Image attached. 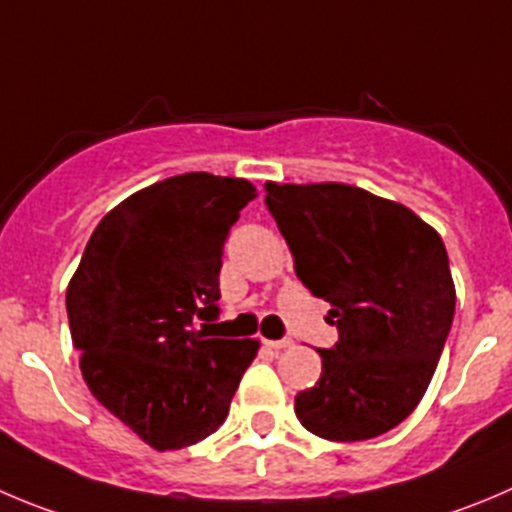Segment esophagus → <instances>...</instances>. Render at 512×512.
I'll use <instances>...</instances> for the list:
<instances>
[{
    "mask_svg": "<svg viewBox=\"0 0 512 512\" xmlns=\"http://www.w3.org/2000/svg\"><path fill=\"white\" fill-rule=\"evenodd\" d=\"M264 344L269 349H289L294 344V339H266Z\"/></svg>",
    "mask_w": 512,
    "mask_h": 512,
    "instance_id": "esophagus-1",
    "label": "esophagus"
}]
</instances>
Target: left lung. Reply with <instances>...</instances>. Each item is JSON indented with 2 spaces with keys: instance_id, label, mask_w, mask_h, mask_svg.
Wrapping results in <instances>:
<instances>
[{
  "instance_id": "8db88e82",
  "label": "left lung",
  "mask_w": 512,
  "mask_h": 512,
  "mask_svg": "<svg viewBox=\"0 0 512 512\" xmlns=\"http://www.w3.org/2000/svg\"><path fill=\"white\" fill-rule=\"evenodd\" d=\"M301 284L329 301L339 342L296 394L301 425L334 442L369 440L407 420L435 374L455 316L440 233L402 203L344 183H266Z\"/></svg>"
}]
</instances>
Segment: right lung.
<instances>
[{
	"label": "right lung",
	"mask_w": 512,
	"mask_h": 512,
	"mask_svg": "<svg viewBox=\"0 0 512 512\" xmlns=\"http://www.w3.org/2000/svg\"><path fill=\"white\" fill-rule=\"evenodd\" d=\"M256 198L243 178L183 173L125 198L87 241L67 319L92 397L153 450L223 425L256 339H213L223 243Z\"/></svg>",
	"instance_id": "obj_1"
}]
</instances>
